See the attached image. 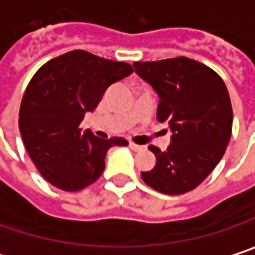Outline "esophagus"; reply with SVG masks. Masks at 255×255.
I'll use <instances>...</instances> for the list:
<instances>
[{
  "instance_id": "obj_1",
  "label": "esophagus",
  "mask_w": 255,
  "mask_h": 255,
  "mask_svg": "<svg viewBox=\"0 0 255 255\" xmlns=\"http://www.w3.org/2000/svg\"><path fill=\"white\" fill-rule=\"evenodd\" d=\"M129 147L132 149L134 151H138V150H143L144 149V146H140V144H135L134 141H129Z\"/></svg>"
}]
</instances>
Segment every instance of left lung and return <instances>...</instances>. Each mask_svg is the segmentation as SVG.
Listing matches in <instances>:
<instances>
[{"label": "left lung", "mask_w": 255, "mask_h": 255, "mask_svg": "<svg viewBox=\"0 0 255 255\" xmlns=\"http://www.w3.org/2000/svg\"><path fill=\"white\" fill-rule=\"evenodd\" d=\"M132 65L159 95L157 121L169 123L174 132L165 151L149 146L156 165L141 178L163 194L188 193L215 169L231 140L234 115L228 89L216 71L187 57Z\"/></svg>", "instance_id": "obj_1"}]
</instances>
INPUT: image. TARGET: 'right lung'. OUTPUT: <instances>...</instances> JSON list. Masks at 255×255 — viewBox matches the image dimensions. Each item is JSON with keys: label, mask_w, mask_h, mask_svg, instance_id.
Segmentation results:
<instances>
[{"label": "right lung", "mask_w": 255, "mask_h": 255, "mask_svg": "<svg viewBox=\"0 0 255 255\" xmlns=\"http://www.w3.org/2000/svg\"><path fill=\"white\" fill-rule=\"evenodd\" d=\"M132 73L128 62L70 51L43 64L29 81L18 112V128L40 175L64 191L93 184L105 169L112 146H127L123 137L102 140L79 127L95 111L106 89Z\"/></svg>", "instance_id": "add662e5"}]
</instances>
